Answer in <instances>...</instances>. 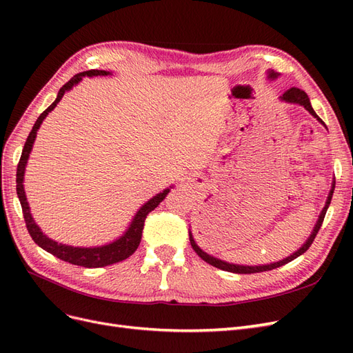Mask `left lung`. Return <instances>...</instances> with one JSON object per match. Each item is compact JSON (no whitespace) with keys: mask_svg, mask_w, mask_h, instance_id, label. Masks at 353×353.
Segmentation results:
<instances>
[{"mask_svg":"<svg viewBox=\"0 0 353 353\" xmlns=\"http://www.w3.org/2000/svg\"><path fill=\"white\" fill-rule=\"evenodd\" d=\"M279 77H280V73H276V72H274V70H271V69L266 70V78H268L270 81H275ZM280 101H284V103H288V104L302 105V108H305L309 113H311L319 123L325 126V123L323 122L321 117H319V116L315 113V110L312 109V104H311V101H309V97H307L305 91L299 90V88H290V90H287V91L281 95V97H280ZM325 128H327V126H325ZM334 187H336V181L333 179V183H331V190H330V193H328V197H327V200H325V205H324L321 213H319L318 221L315 222V227H314V230H312V232H311V236L307 237V240H306L296 252H293L290 256H287V258H284V259H281V261H279V262H271V263H263V265H240V263H232V262L222 261V259H219V258H215V256H212V254L206 253L203 249H200L199 244L196 243V240H194V237H193V232H191V230H188L191 248L194 249V252L200 256V258H201L203 261L208 262V263L212 265V266H215V268L222 270V271H228V272H234V274H256V272H263V271H271V270L279 268V266H283V265H285V263H288V262H292L293 259L299 258V256L303 254L309 248H311V244H312V241L315 240L319 228H321V225H323L324 216H325L327 209H328L330 203H331V197H333V193H334Z\"/></svg>","mask_w":353,"mask_h":353,"instance_id":"8db88e82","label":"left lung"}]
</instances>
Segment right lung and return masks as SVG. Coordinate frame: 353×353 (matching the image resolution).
<instances>
[{"instance_id": "obj_1", "label": "right lung", "mask_w": 353, "mask_h": 353, "mask_svg": "<svg viewBox=\"0 0 353 353\" xmlns=\"http://www.w3.org/2000/svg\"><path fill=\"white\" fill-rule=\"evenodd\" d=\"M108 74H112V73L105 72V70L92 69V70H87V72L74 74V77L69 82L63 85L60 91H59V94H57L56 100L52 101L51 105H48V109H46L44 112L41 113V116L37 119L34 128H32V131H30L28 140L25 143L22 157H20V162H19V166H17V174H16V176H17L16 178L17 197L20 200V205H22L25 222H26V227H28V231L30 234L32 240H34L41 249H44L46 252L51 253L52 256H56V258L65 261V262H69V263H73V265L85 266V268H103V266L113 265V263L125 261L126 258H130V256L138 249V245H140L141 236H143V228H144V221H145L147 215L152 210H154L160 205V203H162V200L168 196L170 188H174V185H169L168 188H165L163 191H160V193H157L152 199H148L144 203V205H141L140 209L135 212V215L132 216L130 225L126 227V230L123 231L122 236L116 237L113 241H109V243L101 244V245H90V248H82V245H78V248H77V245L59 243L56 240L50 239L46 232H42L41 227L35 222L34 216H32L29 201H28L26 193H25L23 183H25L26 165H28L30 152H32V147H34L38 130L41 128L42 122H44L46 117L56 109V105L63 99V95L69 92L73 87H77V85L85 77L92 78V77H108Z\"/></svg>"}]
</instances>
